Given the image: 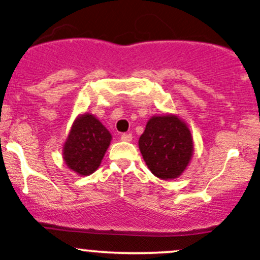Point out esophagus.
Returning a JSON list of instances; mask_svg holds the SVG:
<instances>
[{"instance_id":"esophagus-1","label":"esophagus","mask_w":260,"mask_h":260,"mask_svg":"<svg viewBox=\"0 0 260 260\" xmlns=\"http://www.w3.org/2000/svg\"><path fill=\"white\" fill-rule=\"evenodd\" d=\"M132 138H133V136L131 135V133H123V135L121 136V139L124 142H131L132 141Z\"/></svg>"}]
</instances>
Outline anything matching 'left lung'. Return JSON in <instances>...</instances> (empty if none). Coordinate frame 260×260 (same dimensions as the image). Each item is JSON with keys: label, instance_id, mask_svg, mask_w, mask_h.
I'll use <instances>...</instances> for the list:
<instances>
[{"label": "left lung", "instance_id": "obj_1", "mask_svg": "<svg viewBox=\"0 0 260 260\" xmlns=\"http://www.w3.org/2000/svg\"><path fill=\"white\" fill-rule=\"evenodd\" d=\"M138 144L149 171L160 179L180 176L193 153L189 129L176 116L149 119Z\"/></svg>", "mask_w": 260, "mask_h": 260}]
</instances>
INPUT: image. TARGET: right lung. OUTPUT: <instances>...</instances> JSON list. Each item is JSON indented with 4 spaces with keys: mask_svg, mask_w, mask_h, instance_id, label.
<instances>
[{
    "mask_svg": "<svg viewBox=\"0 0 260 260\" xmlns=\"http://www.w3.org/2000/svg\"><path fill=\"white\" fill-rule=\"evenodd\" d=\"M111 138V133L97 118L83 114L75 122L64 143L66 165L82 176L93 173L101 165Z\"/></svg>",
    "mask_w": 260,
    "mask_h": 260,
    "instance_id": "obj_1",
    "label": "right lung"
}]
</instances>
